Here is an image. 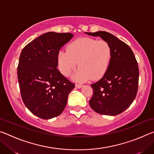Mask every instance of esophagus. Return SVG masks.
Wrapping results in <instances>:
<instances>
[{"label": "esophagus", "mask_w": 154, "mask_h": 154, "mask_svg": "<svg viewBox=\"0 0 154 154\" xmlns=\"http://www.w3.org/2000/svg\"><path fill=\"white\" fill-rule=\"evenodd\" d=\"M75 87H76L77 88H81L83 87V85L79 84V83H76V84H75Z\"/></svg>", "instance_id": "34e87169"}]
</instances>
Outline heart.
Wrapping results in <instances>:
<instances>
[{"mask_svg":"<svg viewBox=\"0 0 154 154\" xmlns=\"http://www.w3.org/2000/svg\"><path fill=\"white\" fill-rule=\"evenodd\" d=\"M112 55L107 41L91 38H80L72 41L67 49L60 51L58 62L60 71L65 76L79 66L72 76L76 82L96 80L102 77L110 64Z\"/></svg>","mask_w":154,"mask_h":154,"instance_id":"b5f03b06","label":"heart"}]
</instances>
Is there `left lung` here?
<instances>
[{
	"label": "left lung",
	"instance_id": "obj_1",
	"mask_svg": "<svg viewBox=\"0 0 154 154\" xmlns=\"http://www.w3.org/2000/svg\"><path fill=\"white\" fill-rule=\"evenodd\" d=\"M85 33L100 36L107 41L112 50L105 75L91 85L94 93L90 105L98 113L117 116L126 110L137 96L139 75L137 60L131 48L111 34L105 31Z\"/></svg>",
	"mask_w": 154,
	"mask_h": 154
}]
</instances>
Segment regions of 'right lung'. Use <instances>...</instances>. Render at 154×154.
Masks as SVG:
<instances>
[{
    "instance_id": "right-lung-1",
    "label": "right lung",
    "mask_w": 154,
    "mask_h": 154,
    "mask_svg": "<svg viewBox=\"0 0 154 154\" xmlns=\"http://www.w3.org/2000/svg\"><path fill=\"white\" fill-rule=\"evenodd\" d=\"M72 36L71 33L47 32L21 52L17 66L21 96L29 111L41 119L60 115L75 88L57 69L60 49Z\"/></svg>"
}]
</instances>
